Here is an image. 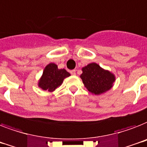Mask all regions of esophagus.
I'll list each match as a JSON object with an SVG mask.
<instances>
[{
    "instance_id": "34e87169",
    "label": "esophagus",
    "mask_w": 147,
    "mask_h": 147,
    "mask_svg": "<svg viewBox=\"0 0 147 147\" xmlns=\"http://www.w3.org/2000/svg\"><path fill=\"white\" fill-rule=\"evenodd\" d=\"M70 74H71L72 75H76V70H70Z\"/></svg>"
}]
</instances>
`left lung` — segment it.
I'll return each instance as SVG.
<instances>
[{"instance_id":"obj_1","label":"left lung","mask_w":147,"mask_h":147,"mask_svg":"<svg viewBox=\"0 0 147 147\" xmlns=\"http://www.w3.org/2000/svg\"><path fill=\"white\" fill-rule=\"evenodd\" d=\"M80 77L87 90L92 93L99 95L112 87L115 76L108 70H103L96 63L88 64L82 69Z\"/></svg>"}]
</instances>
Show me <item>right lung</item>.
Returning a JSON list of instances; mask_svg holds the SVG:
<instances>
[{"label": "right lung", "mask_w": 147, "mask_h": 147, "mask_svg": "<svg viewBox=\"0 0 147 147\" xmlns=\"http://www.w3.org/2000/svg\"><path fill=\"white\" fill-rule=\"evenodd\" d=\"M70 75L66 70L58 69L56 64L51 63L45 68L42 78L38 83V86L42 90L52 92L61 85L64 78Z\"/></svg>", "instance_id": "right-lung-1"}]
</instances>
